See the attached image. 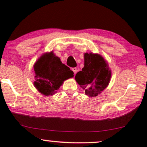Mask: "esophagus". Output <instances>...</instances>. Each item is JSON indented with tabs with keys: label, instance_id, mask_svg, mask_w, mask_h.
I'll return each mask as SVG.
<instances>
[{
	"label": "esophagus",
	"instance_id": "esophagus-1",
	"mask_svg": "<svg viewBox=\"0 0 147 147\" xmlns=\"http://www.w3.org/2000/svg\"><path fill=\"white\" fill-rule=\"evenodd\" d=\"M71 70H72V71H74V74H76V73H77V68H76V67H73V68H71Z\"/></svg>",
	"mask_w": 147,
	"mask_h": 147
}]
</instances>
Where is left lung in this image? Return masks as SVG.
<instances>
[{"mask_svg": "<svg viewBox=\"0 0 147 147\" xmlns=\"http://www.w3.org/2000/svg\"><path fill=\"white\" fill-rule=\"evenodd\" d=\"M111 78L108 63L98 54L85 53L84 67L78 72L75 79L86 95L96 96L107 87Z\"/></svg>", "mask_w": 147, "mask_h": 147, "instance_id": "left-lung-1", "label": "left lung"}]
</instances>
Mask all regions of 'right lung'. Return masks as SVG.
<instances>
[{
  "instance_id": "obj_1",
  "label": "right lung",
  "mask_w": 147,
  "mask_h": 147,
  "mask_svg": "<svg viewBox=\"0 0 147 147\" xmlns=\"http://www.w3.org/2000/svg\"><path fill=\"white\" fill-rule=\"evenodd\" d=\"M36 88L45 96L53 95L64 80L74 76L69 67L63 64L53 52L43 55L34 65Z\"/></svg>"
}]
</instances>
